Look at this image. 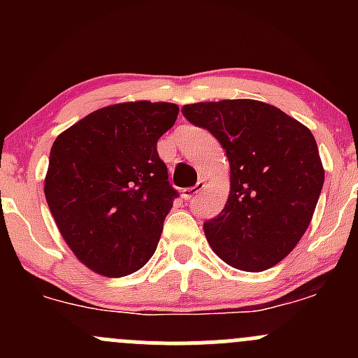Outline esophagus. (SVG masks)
<instances>
[{
	"mask_svg": "<svg viewBox=\"0 0 358 358\" xmlns=\"http://www.w3.org/2000/svg\"><path fill=\"white\" fill-rule=\"evenodd\" d=\"M204 187H206L204 182H202V180H201V182H197L194 187H189V189H183V190H182V199H183V201L192 199V197L197 196V194H199L201 190L204 189Z\"/></svg>",
	"mask_w": 358,
	"mask_h": 358,
	"instance_id": "1",
	"label": "esophagus"
}]
</instances>
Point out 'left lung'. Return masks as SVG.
Wrapping results in <instances>:
<instances>
[{"mask_svg":"<svg viewBox=\"0 0 358 358\" xmlns=\"http://www.w3.org/2000/svg\"><path fill=\"white\" fill-rule=\"evenodd\" d=\"M230 162V194L204 223L213 251L234 268L263 272L282 262L312 222L324 168L312 131L270 103L220 100L183 106Z\"/></svg>","mask_w":358,"mask_h":358,"instance_id":"obj_1","label":"left lung"}]
</instances>
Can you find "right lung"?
<instances>
[{
	"mask_svg": "<svg viewBox=\"0 0 358 358\" xmlns=\"http://www.w3.org/2000/svg\"><path fill=\"white\" fill-rule=\"evenodd\" d=\"M176 117L175 103H114L53 142L46 202L67 246L93 272L124 277L152 258L178 196L157 154Z\"/></svg>",
	"mask_w": 358,
	"mask_h": 358,
	"instance_id": "right-lung-1",
	"label": "right lung"
}]
</instances>
